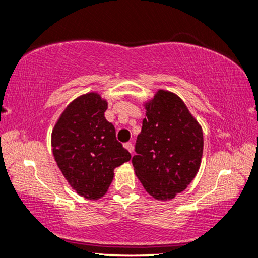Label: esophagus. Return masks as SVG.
<instances>
[{
  "mask_svg": "<svg viewBox=\"0 0 258 258\" xmlns=\"http://www.w3.org/2000/svg\"><path fill=\"white\" fill-rule=\"evenodd\" d=\"M123 146H125V148L127 149V150H128V151L130 152H133V144H132V143L131 142H127V143H125V144H123Z\"/></svg>",
  "mask_w": 258,
  "mask_h": 258,
  "instance_id": "esophagus-1",
  "label": "esophagus"
}]
</instances>
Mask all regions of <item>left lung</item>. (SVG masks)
<instances>
[{"label":"left lung","instance_id":"1","mask_svg":"<svg viewBox=\"0 0 258 258\" xmlns=\"http://www.w3.org/2000/svg\"><path fill=\"white\" fill-rule=\"evenodd\" d=\"M146 118L137 137L132 164L143 187L156 200H171L200 169L204 135L181 97L159 89L145 102Z\"/></svg>","mask_w":258,"mask_h":258}]
</instances>
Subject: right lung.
<instances>
[{
  "mask_svg": "<svg viewBox=\"0 0 258 258\" xmlns=\"http://www.w3.org/2000/svg\"><path fill=\"white\" fill-rule=\"evenodd\" d=\"M107 107L100 94H84L68 105L52 130L58 168L71 188L88 200L102 198L112 183L114 169L131 159L105 118Z\"/></svg>",
  "mask_w": 258,
  "mask_h": 258,
  "instance_id": "right-lung-1",
  "label": "right lung"
}]
</instances>
